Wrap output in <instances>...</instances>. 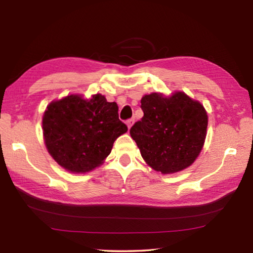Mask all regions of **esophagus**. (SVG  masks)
<instances>
[{
	"instance_id": "obj_1",
	"label": "esophagus",
	"mask_w": 253,
	"mask_h": 253,
	"mask_svg": "<svg viewBox=\"0 0 253 253\" xmlns=\"http://www.w3.org/2000/svg\"><path fill=\"white\" fill-rule=\"evenodd\" d=\"M133 123H135V120H133V118H131V120H128V121L126 122V125H127V127H128V129H130L131 126L133 125Z\"/></svg>"
}]
</instances>
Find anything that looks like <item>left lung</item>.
<instances>
[{
	"label": "left lung",
	"instance_id": "8db88e82",
	"mask_svg": "<svg viewBox=\"0 0 253 253\" xmlns=\"http://www.w3.org/2000/svg\"><path fill=\"white\" fill-rule=\"evenodd\" d=\"M143 117L130 136L146 163L162 174L180 171L195 162L207 137L208 114L185 92H153L141 99Z\"/></svg>",
	"mask_w": 253,
	"mask_h": 253
}]
</instances>
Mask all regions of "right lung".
<instances>
[{
  "label": "right lung",
  "instance_id": "obj_1",
  "mask_svg": "<svg viewBox=\"0 0 253 253\" xmlns=\"http://www.w3.org/2000/svg\"><path fill=\"white\" fill-rule=\"evenodd\" d=\"M44 143L55 162L71 173H88L112 151L127 126L118 118L115 102L100 93L84 99L71 94L52 101L42 118Z\"/></svg>",
  "mask_w": 253,
  "mask_h": 253
}]
</instances>
